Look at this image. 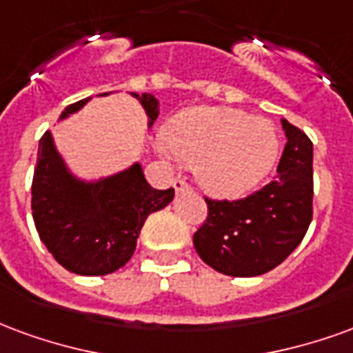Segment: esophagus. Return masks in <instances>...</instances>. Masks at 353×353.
I'll use <instances>...</instances> for the list:
<instances>
[{
	"mask_svg": "<svg viewBox=\"0 0 353 353\" xmlns=\"http://www.w3.org/2000/svg\"><path fill=\"white\" fill-rule=\"evenodd\" d=\"M173 188L176 190V192H184V190H190V186H188V182H184V180L176 179L173 182Z\"/></svg>",
	"mask_w": 353,
	"mask_h": 353,
	"instance_id": "esophagus-1",
	"label": "esophagus"
}]
</instances>
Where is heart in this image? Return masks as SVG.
Segmentation results:
<instances>
[{
	"instance_id": "b5f03b06",
	"label": "heart",
	"mask_w": 353,
	"mask_h": 353,
	"mask_svg": "<svg viewBox=\"0 0 353 353\" xmlns=\"http://www.w3.org/2000/svg\"><path fill=\"white\" fill-rule=\"evenodd\" d=\"M163 158L197 163V179L208 194L241 199L252 194L279 159V137L271 122L228 107H190L165 125L158 143Z\"/></svg>"
}]
</instances>
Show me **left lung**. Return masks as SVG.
I'll return each instance as SVG.
<instances>
[{
	"label": "left lung",
	"mask_w": 353,
	"mask_h": 353,
	"mask_svg": "<svg viewBox=\"0 0 353 353\" xmlns=\"http://www.w3.org/2000/svg\"><path fill=\"white\" fill-rule=\"evenodd\" d=\"M276 179L241 201H210L194 235L199 258L228 276H258L292 254L312 222V143L285 118Z\"/></svg>",
	"instance_id": "obj_1"
}]
</instances>
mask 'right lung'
<instances>
[{"label":"right lung","mask_w":353,"mask_h":353,"mask_svg":"<svg viewBox=\"0 0 353 353\" xmlns=\"http://www.w3.org/2000/svg\"><path fill=\"white\" fill-rule=\"evenodd\" d=\"M114 92L97 94L107 97ZM152 128L159 101L152 94L130 92ZM65 107L58 122L68 120L90 101ZM174 190H154L146 182L141 161L118 173L84 179L74 173L54 143L52 131L39 141L32 184L33 222L54 259L82 276H105L128 263L137 248L139 233L152 212L173 201Z\"/></svg>","instance_id":"1"}]
</instances>
